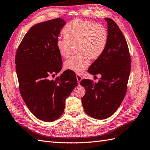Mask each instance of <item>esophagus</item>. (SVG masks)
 Masks as SVG:
<instances>
[{"mask_svg": "<svg viewBox=\"0 0 150 150\" xmlns=\"http://www.w3.org/2000/svg\"><path fill=\"white\" fill-rule=\"evenodd\" d=\"M76 79H77V81H78V85H79L80 81H81V79H82L81 76H80L79 74H77V75H76Z\"/></svg>", "mask_w": 150, "mask_h": 150, "instance_id": "esophagus-1", "label": "esophagus"}]
</instances>
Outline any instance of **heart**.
<instances>
[{"mask_svg": "<svg viewBox=\"0 0 150 150\" xmlns=\"http://www.w3.org/2000/svg\"><path fill=\"white\" fill-rule=\"evenodd\" d=\"M65 38H59L56 41L57 48L60 55L67 58L70 56L73 46L76 47L78 56L65 62L67 70L81 74L88 67L90 57H99L106 46L108 33L104 25L92 21L75 20L64 27Z\"/></svg>", "mask_w": 150, "mask_h": 150, "instance_id": "heart-1", "label": "heart"}]
</instances>
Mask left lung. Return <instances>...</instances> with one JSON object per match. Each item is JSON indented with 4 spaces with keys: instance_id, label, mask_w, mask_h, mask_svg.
<instances>
[{
    "instance_id": "1",
    "label": "left lung",
    "mask_w": 150,
    "mask_h": 150,
    "mask_svg": "<svg viewBox=\"0 0 150 150\" xmlns=\"http://www.w3.org/2000/svg\"><path fill=\"white\" fill-rule=\"evenodd\" d=\"M108 23V39L103 54L90 65L88 72L100 74L97 83L83 79L85 95L81 98L85 112L98 120L114 114L126 94L130 72V57L127 41L118 26L111 18Z\"/></svg>"
}]
</instances>
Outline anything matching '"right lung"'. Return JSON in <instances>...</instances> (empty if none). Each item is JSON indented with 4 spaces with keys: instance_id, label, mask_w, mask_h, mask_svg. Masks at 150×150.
<instances>
[{
    "instance_id": "1",
    "label": "right lung",
    "mask_w": 150,
    "mask_h": 150,
    "mask_svg": "<svg viewBox=\"0 0 150 150\" xmlns=\"http://www.w3.org/2000/svg\"><path fill=\"white\" fill-rule=\"evenodd\" d=\"M66 22L62 18L32 26L17 50L15 64L19 89L29 110L36 118L51 122L64 111L65 99L78 85L76 76L65 71L54 80L62 68L56 41Z\"/></svg>"
}]
</instances>
